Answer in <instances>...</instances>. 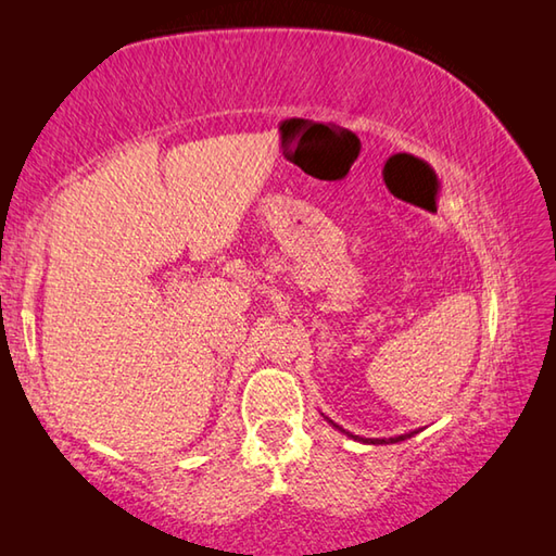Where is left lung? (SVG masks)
I'll list each match as a JSON object with an SVG mask.
<instances>
[{"mask_svg": "<svg viewBox=\"0 0 556 556\" xmlns=\"http://www.w3.org/2000/svg\"><path fill=\"white\" fill-rule=\"evenodd\" d=\"M328 419V417H326ZM328 425H333L331 419H328ZM338 431H343L345 437H351V439H355V441H363V444H397V441H404V439H409V437H414L417 434V431H409V434H400V437H390V439H363V437H353L351 431H345V429H341L338 425H333Z\"/></svg>", "mask_w": 556, "mask_h": 556, "instance_id": "left-lung-1", "label": "left lung"}]
</instances>
